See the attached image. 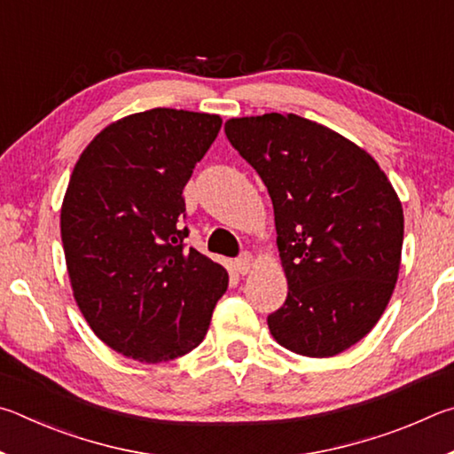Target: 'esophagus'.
Returning a JSON list of instances; mask_svg holds the SVG:
<instances>
[{"label":"esophagus","instance_id":"1","mask_svg":"<svg viewBox=\"0 0 454 454\" xmlns=\"http://www.w3.org/2000/svg\"><path fill=\"white\" fill-rule=\"evenodd\" d=\"M235 267H237V271H239L241 275L251 273V269H253V257L249 255V253H243V255L235 261Z\"/></svg>","mask_w":454,"mask_h":454}]
</instances>
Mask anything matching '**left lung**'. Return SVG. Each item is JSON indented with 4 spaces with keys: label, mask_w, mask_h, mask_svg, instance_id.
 Listing matches in <instances>:
<instances>
[{
    "label": "left lung",
    "mask_w": 454,
    "mask_h": 454,
    "mask_svg": "<svg viewBox=\"0 0 454 454\" xmlns=\"http://www.w3.org/2000/svg\"><path fill=\"white\" fill-rule=\"evenodd\" d=\"M225 133L273 201L289 293L269 331L297 355L343 353L375 327L399 279V195L367 151L295 114L233 117Z\"/></svg>",
    "instance_id": "1"
}]
</instances>
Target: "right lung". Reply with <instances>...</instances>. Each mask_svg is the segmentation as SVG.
<instances>
[{"mask_svg":"<svg viewBox=\"0 0 454 454\" xmlns=\"http://www.w3.org/2000/svg\"><path fill=\"white\" fill-rule=\"evenodd\" d=\"M221 117L155 107L109 123L83 149L61 205L74 299L109 348L139 363L201 343L229 275L193 247L183 189Z\"/></svg>","mask_w":454,"mask_h":454,"instance_id":"right-lung-1","label":"right lung"}]
</instances>
